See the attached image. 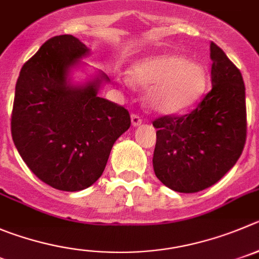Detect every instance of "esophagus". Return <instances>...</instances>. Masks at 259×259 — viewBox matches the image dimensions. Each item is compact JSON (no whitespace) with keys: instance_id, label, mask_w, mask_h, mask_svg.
Returning a JSON list of instances; mask_svg holds the SVG:
<instances>
[{"instance_id":"obj_1","label":"esophagus","mask_w":259,"mask_h":259,"mask_svg":"<svg viewBox=\"0 0 259 259\" xmlns=\"http://www.w3.org/2000/svg\"><path fill=\"white\" fill-rule=\"evenodd\" d=\"M132 124L133 126H138L142 124V117L138 113H132Z\"/></svg>"}]
</instances>
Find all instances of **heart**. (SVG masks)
Here are the masks:
<instances>
[{
  "instance_id": "obj_1",
  "label": "heart",
  "mask_w": 259,
  "mask_h": 259,
  "mask_svg": "<svg viewBox=\"0 0 259 259\" xmlns=\"http://www.w3.org/2000/svg\"><path fill=\"white\" fill-rule=\"evenodd\" d=\"M129 75L137 85L149 87L147 103L152 110L162 113L192 107L207 87L204 67L178 55H156L139 60L130 67Z\"/></svg>"
}]
</instances>
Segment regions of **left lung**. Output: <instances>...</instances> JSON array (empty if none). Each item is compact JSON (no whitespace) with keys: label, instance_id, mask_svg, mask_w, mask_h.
<instances>
[{"label":"left lung","instance_id":"8db88e82","mask_svg":"<svg viewBox=\"0 0 259 259\" xmlns=\"http://www.w3.org/2000/svg\"><path fill=\"white\" fill-rule=\"evenodd\" d=\"M209 48L211 91L189 113L163 115L153 121L154 174L175 192L195 193L216 184L245 146L243 76L216 43Z\"/></svg>","mask_w":259,"mask_h":259}]
</instances>
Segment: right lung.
Here are the masks:
<instances>
[{"label": "right lung", "mask_w": 259, "mask_h": 259, "mask_svg": "<svg viewBox=\"0 0 259 259\" xmlns=\"http://www.w3.org/2000/svg\"><path fill=\"white\" fill-rule=\"evenodd\" d=\"M78 38H50L21 67L15 87L11 135L31 172L50 187L78 192L102 175L113 143L130 127L129 111L97 96L107 75L67 84V70L85 56Z\"/></svg>", "instance_id": "obj_1"}]
</instances>
